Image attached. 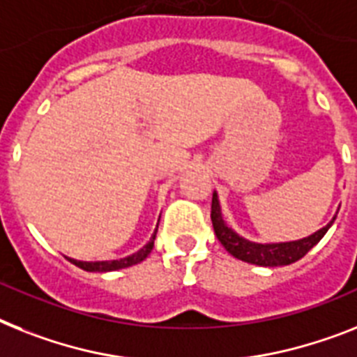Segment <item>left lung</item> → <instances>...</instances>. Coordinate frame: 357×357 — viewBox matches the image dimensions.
Returning <instances> with one entry per match:
<instances>
[{
  "instance_id": "8db88e82",
  "label": "left lung",
  "mask_w": 357,
  "mask_h": 357,
  "mask_svg": "<svg viewBox=\"0 0 357 357\" xmlns=\"http://www.w3.org/2000/svg\"><path fill=\"white\" fill-rule=\"evenodd\" d=\"M334 219L325 226V228L317 229L316 234L308 235L299 241H290V243H273V244H259L246 241L241 235H237L231 228H228L220 213V204L217 193H213V200H211V222H213V229L220 244L225 246L226 252L231 253L235 259H241L244 263L257 264V266H284V264H291L305 257L306 253L310 252L317 243H319L323 235L328 231Z\"/></svg>"
}]
</instances>
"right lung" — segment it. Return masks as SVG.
Segmentation results:
<instances>
[{
    "instance_id": "add662e5",
    "label": "right lung",
    "mask_w": 357,
    "mask_h": 357,
    "mask_svg": "<svg viewBox=\"0 0 357 357\" xmlns=\"http://www.w3.org/2000/svg\"><path fill=\"white\" fill-rule=\"evenodd\" d=\"M158 229V225H157ZM157 229L153 231L151 238H149V243L140 248L138 252H135L132 255H128V257L119 259V261H94V263H87V261H76V259H69L70 263L76 264L78 268L85 270V272H113V270H120V268H128L132 266V264H138L142 263L144 259L151 253L153 250V244H155V237H157Z\"/></svg>"
}]
</instances>
